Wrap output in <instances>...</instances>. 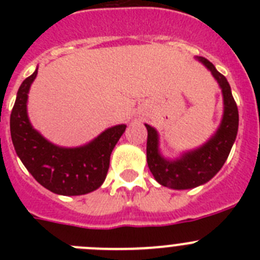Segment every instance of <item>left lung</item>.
<instances>
[{"label": "left lung", "instance_id": "8db88e82", "mask_svg": "<svg viewBox=\"0 0 260 260\" xmlns=\"http://www.w3.org/2000/svg\"><path fill=\"white\" fill-rule=\"evenodd\" d=\"M213 75L222 92L224 113L215 134L203 146L183 152L180 157L165 158L158 148V134L156 128L147 125V164L151 173L160 185L174 190L194 189L204 185L224 165L233 147L238 132V109L234 102L228 80L216 70L212 62L204 57H195Z\"/></svg>", "mask_w": 260, "mask_h": 260}]
</instances>
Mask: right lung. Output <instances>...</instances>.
Here are the masks:
<instances>
[{"label": "right lung", "mask_w": 260, "mask_h": 260, "mask_svg": "<svg viewBox=\"0 0 260 260\" xmlns=\"http://www.w3.org/2000/svg\"><path fill=\"white\" fill-rule=\"evenodd\" d=\"M36 75L38 69L23 80L11 110V141L18 157L32 177L54 194L73 197L95 191L105 181L110 153L126 125L112 126L84 146L53 144L34 128L27 113L28 92Z\"/></svg>", "instance_id": "add662e5"}]
</instances>
